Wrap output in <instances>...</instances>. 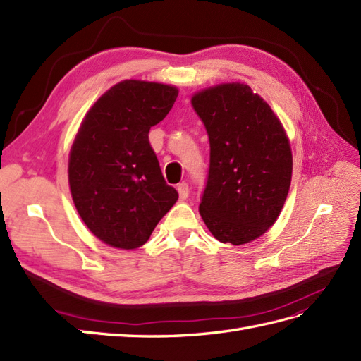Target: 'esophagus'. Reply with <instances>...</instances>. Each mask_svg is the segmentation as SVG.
<instances>
[{"instance_id": "1", "label": "esophagus", "mask_w": 361, "mask_h": 361, "mask_svg": "<svg viewBox=\"0 0 361 361\" xmlns=\"http://www.w3.org/2000/svg\"><path fill=\"white\" fill-rule=\"evenodd\" d=\"M177 190H178V195H180V200L183 201V200H186L188 197H189V186H188V183H180L178 186H177Z\"/></svg>"}]
</instances>
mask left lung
Masks as SVG:
<instances>
[{"instance_id":"1","label":"left lung","mask_w":361,"mask_h":361,"mask_svg":"<svg viewBox=\"0 0 361 361\" xmlns=\"http://www.w3.org/2000/svg\"><path fill=\"white\" fill-rule=\"evenodd\" d=\"M192 106L210 143L200 215L219 243H250L274 224L288 195V137L269 104L244 84L202 90Z\"/></svg>"}]
</instances>
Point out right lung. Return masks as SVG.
I'll use <instances>...</instances> for the list:
<instances>
[{
	"label": "right lung",
	"instance_id": "right-lung-1",
	"mask_svg": "<svg viewBox=\"0 0 361 361\" xmlns=\"http://www.w3.org/2000/svg\"><path fill=\"white\" fill-rule=\"evenodd\" d=\"M177 96V88L157 82H118L79 128L68 160L71 197L92 235L111 247L143 245L178 200L147 135Z\"/></svg>",
	"mask_w": 361,
	"mask_h": 361
}]
</instances>
